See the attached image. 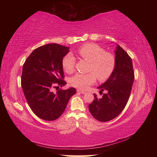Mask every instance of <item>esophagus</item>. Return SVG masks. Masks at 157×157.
Segmentation results:
<instances>
[{"label": "esophagus", "instance_id": "esophagus-1", "mask_svg": "<svg viewBox=\"0 0 157 157\" xmlns=\"http://www.w3.org/2000/svg\"><path fill=\"white\" fill-rule=\"evenodd\" d=\"M77 92H79V93H81V94H85V93H86V92H85V91H84V90H77Z\"/></svg>", "mask_w": 157, "mask_h": 157}]
</instances>
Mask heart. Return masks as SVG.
Masks as SVG:
<instances>
[{"instance_id": "heart-1", "label": "heart", "mask_w": 157, "mask_h": 157, "mask_svg": "<svg viewBox=\"0 0 157 157\" xmlns=\"http://www.w3.org/2000/svg\"><path fill=\"white\" fill-rule=\"evenodd\" d=\"M79 57L90 62L88 73H77L70 79L73 86L81 90H86L96 80L104 81L108 79L115 69V58L111 53L105 52V49L97 44H86L78 51ZM75 59L71 54L66 55L62 60L63 69L68 73L74 70Z\"/></svg>"}]
</instances>
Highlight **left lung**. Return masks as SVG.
I'll use <instances>...</instances> for the list:
<instances>
[{
    "mask_svg": "<svg viewBox=\"0 0 157 157\" xmlns=\"http://www.w3.org/2000/svg\"><path fill=\"white\" fill-rule=\"evenodd\" d=\"M113 43V42H111ZM115 67L111 76L97 88L101 98L94 94V100L89 105L91 115L99 121L106 122L117 117L128 101L134 81L132 61L124 50L115 44Z\"/></svg>",
    "mask_w": 157,
    "mask_h": 157,
    "instance_id": "1",
    "label": "left lung"
}]
</instances>
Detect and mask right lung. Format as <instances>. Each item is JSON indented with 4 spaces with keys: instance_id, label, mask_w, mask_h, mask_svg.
Returning <instances> with one entry per match:
<instances>
[{
    "instance_id": "right-lung-1",
    "label": "right lung",
    "mask_w": 157,
    "mask_h": 157,
    "mask_svg": "<svg viewBox=\"0 0 157 157\" xmlns=\"http://www.w3.org/2000/svg\"><path fill=\"white\" fill-rule=\"evenodd\" d=\"M69 47L55 43L35 49L23 65L21 86L32 111L39 118L54 121L64 112L70 98L76 93L74 88L52 92L55 85L62 87L64 73L63 57ZM59 87V86H57Z\"/></svg>"
}]
</instances>
